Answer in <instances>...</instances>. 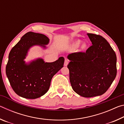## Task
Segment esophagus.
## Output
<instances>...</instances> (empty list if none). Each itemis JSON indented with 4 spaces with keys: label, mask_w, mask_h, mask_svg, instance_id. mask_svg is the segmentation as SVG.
<instances>
[{
    "label": "esophagus",
    "mask_w": 124,
    "mask_h": 124,
    "mask_svg": "<svg viewBox=\"0 0 124 124\" xmlns=\"http://www.w3.org/2000/svg\"><path fill=\"white\" fill-rule=\"evenodd\" d=\"M68 63H69V61L67 59H65V61H64V65L65 66H67V65L68 64Z\"/></svg>",
    "instance_id": "34e87169"
}]
</instances>
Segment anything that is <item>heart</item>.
Wrapping results in <instances>:
<instances>
[{"instance_id":"heart-1","label":"heart","mask_w":124,"mask_h":124,"mask_svg":"<svg viewBox=\"0 0 124 124\" xmlns=\"http://www.w3.org/2000/svg\"><path fill=\"white\" fill-rule=\"evenodd\" d=\"M80 43H81L80 41H79V40L76 41L74 44H73V46H74V47H78V46L80 45ZM83 47H84L85 46L84 45Z\"/></svg>"}]
</instances>
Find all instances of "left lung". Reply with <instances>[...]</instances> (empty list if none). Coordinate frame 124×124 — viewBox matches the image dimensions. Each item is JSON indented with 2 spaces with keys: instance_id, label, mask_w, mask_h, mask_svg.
<instances>
[{
  "instance_id": "1",
  "label": "left lung",
  "mask_w": 124,
  "mask_h": 124,
  "mask_svg": "<svg viewBox=\"0 0 124 124\" xmlns=\"http://www.w3.org/2000/svg\"><path fill=\"white\" fill-rule=\"evenodd\" d=\"M92 45L86 52L70 54L67 67L74 91L84 97L104 93L116 75V56L103 37L87 33Z\"/></svg>"
}]
</instances>
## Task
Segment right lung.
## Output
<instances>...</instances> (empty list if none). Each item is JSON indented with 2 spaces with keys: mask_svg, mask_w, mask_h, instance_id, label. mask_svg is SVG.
<instances>
[{
  "mask_svg": "<svg viewBox=\"0 0 124 124\" xmlns=\"http://www.w3.org/2000/svg\"><path fill=\"white\" fill-rule=\"evenodd\" d=\"M49 39L43 34L29 32L12 48L6 66V74L15 92L21 97L35 99L46 93L51 79L63 67L64 58L45 62L42 58L25 63L29 49L34 45L46 48Z\"/></svg>",
  "mask_w": 124,
  "mask_h": 124,
  "instance_id": "1",
  "label": "right lung"
}]
</instances>
